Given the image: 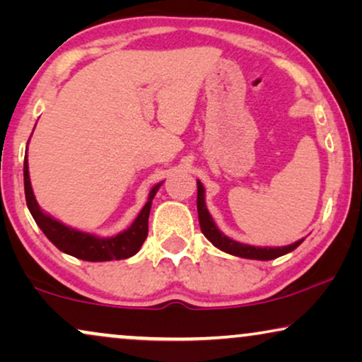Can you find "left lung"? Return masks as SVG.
I'll list each match as a JSON object with an SVG mask.
<instances>
[{
	"label": "left lung",
	"instance_id": "obj_1",
	"mask_svg": "<svg viewBox=\"0 0 362 362\" xmlns=\"http://www.w3.org/2000/svg\"><path fill=\"white\" fill-rule=\"evenodd\" d=\"M197 216H199V226L202 234L206 235V239L212 242V245L221 249L226 254L242 257V259H254V260H272L276 259V257H281L288 252L295 250L303 239L296 240L295 244L285 245V247H255V245H247L242 244V242H237L234 239H229V237L222 234V232L217 229L216 222L212 221L206 207V199H204V186L201 185V181H197Z\"/></svg>",
	"mask_w": 362,
	"mask_h": 362
}]
</instances>
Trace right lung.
Here are the masks:
<instances>
[{
    "mask_svg": "<svg viewBox=\"0 0 362 362\" xmlns=\"http://www.w3.org/2000/svg\"><path fill=\"white\" fill-rule=\"evenodd\" d=\"M163 182H158L156 186L151 187L148 194L146 204L143 206L140 214L133 221V224L127 230L113 237H97L87 232H81L72 227L64 226L62 222L47 216L46 212L41 211L36 197H34L31 180H29V168H28V153L24 156V194H26V204L31 216L36 221L39 229L44 232V235L57 247L64 254H69L76 259L87 260V262H107V260H122L128 257L135 255L140 247L145 242L148 235V217H150V209L153 197L156 191L160 189Z\"/></svg>",
    "mask_w": 362,
    "mask_h": 362,
    "instance_id": "right-lung-1",
    "label": "right lung"
}]
</instances>
